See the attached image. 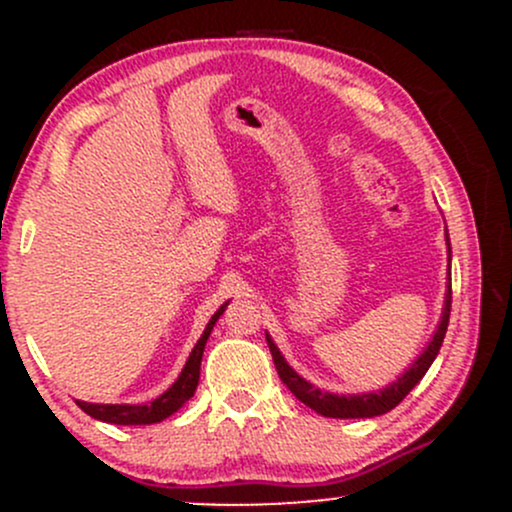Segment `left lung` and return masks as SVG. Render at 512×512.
<instances>
[{
	"instance_id": "obj_1",
	"label": "left lung",
	"mask_w": 512,
	"mask_h": 512,
	"mask_svg": "<svg viewBox=\"0 0 512 512\" xmlns=\"http://www.w3.org/2000/svg\"><path fill=\"white\" fill-rule=\"evenodd\" d=\"M445 238H448V233H445ZM450 303H452V286H450V272H448V291H445L443 315H440L438 330L433 332V339L428 342L424 354L411 363L407 373H404L402 378H397L392 385L383 387L380 392H363V395H334V392H322L320 387L310 385L308 380H303L301 375H298L296 370L284 361L281 351L276 349V344L267 334V344H269V351H272L276 373H279L281 383L289 387L293 395H296V399H301L305 407H310L322 416H330V419H373V416L387 414V411L395 409L397 404L402 402L411 390H414V385L424 378L426 370L431 368L433 361H436L440 346H443L445 332H448Z\"/></svg>"
}]
</instances>
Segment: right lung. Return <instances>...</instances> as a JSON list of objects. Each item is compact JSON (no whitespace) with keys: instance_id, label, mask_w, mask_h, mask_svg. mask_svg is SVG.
Listing matches in <instances>:
<instances>
[{"instance_id":"add662e5","label":"right lung","mask_w":512,"mask_h":512,"mask_svg":"<svg viewBox=\"0 0 512 512\" xmlns=\"http://www.w3.org/2000/svg\"><path fill=\"white\" fill-rule=\"evenodd\" d=\"M228 303H223L214 315H211L207 330H204L199 342L192 349L190 358H187L185 368L178 375L173 385L163 392L161 397H156L154 402L149 404H91V402H76L81 409L86 411L93 419L105 421V424H117V426H146V424H158V421L168 419L170 414H175L182 404L187 402L192 395H195L197 383H199V366H202V354L204 346H207V339L211 330H214L216 320L223 315Z\"/></svg>"}]
</instances>
